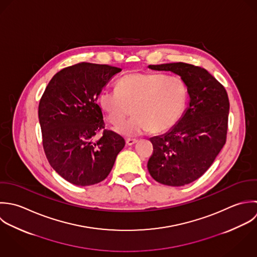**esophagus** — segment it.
<instances>
[{
  "mask_svg": "<svg viewBox=\"0 0 257 257\" xmlns=\"http://www.w3.org/2000/svg\"><path fill=\"white\" fill-rule=\"evenodd\" d=\"M137 142H138L137 140H133V139H126V140H125V145H126V146H128V147H131V146L135 145Z\"/></svg>",
  "mask_w": 257,
  "mask_h": 257,
  "instance_id": "obj_1",
  "label": "esophagus"
}]
</instances>
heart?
<instances>
[{"label":"heart","mask_w":257,"mask_h":257,"mask_svg":"<svg viewBox=\"0 0 257 257\" xmlns=\"http://www.w3.org/2000/svg\"><path fill=\"white\" fill-rule=\"evenodd\" d=\"M117 91L103 90L98 98L106 118L127 137L149 131L160 134L170 131L181 118L188 100L183 79L163 73H133L119 80Z\"/></svg>","instance_id":"1"}]
</instances>
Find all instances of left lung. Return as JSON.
Returning <instances> with one entry per match:
<instances>
[{
    "instance_id": "left-lung-1",
    "label": "left lung",
    "mask_w": 257,
    "mask_h": 257,
    "mask_svg": "<svg viewBox=\"0 0 257 257\" xmlns=\"http://www.w3.org/2000/svg\"><path fill=\"white\" fill-rule=\"evenodd\" d=\"M170 71L187 85L189 104L168 133L151 138L154 153L148 170L160 183L182 186L199 178L226 142L229 100L223 86L206 70L185 63L150 65Z\"/></svg>"
}]
</instances>
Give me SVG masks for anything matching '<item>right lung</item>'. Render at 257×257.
I'll return each instance as SVG.
<instances>
[{"mask_svg":"<svg viewBox=\"0 0 257 257\" xmlns=\"http://www.w3.org/2000/svg\"><path fill=\"white\" fill-rule=\"evenodd\" d=\"M121 69L80 63L57 73L46 87L39 104L43 146L51 167L67 181L92 185L111 171L124 140L104 130L96 103L102 87Z\"/></svg>","mask_w":257,"mask_h":257,"instance_id":"add662e5","label":"right lung"}]
</instances>
